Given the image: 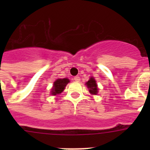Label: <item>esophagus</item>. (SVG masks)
Instances as JSON below:
<instances>
[{"label":"esophagus","instance_id":"obj_1","mask_svg":"<svg viewBox=\"0 0 150 150\" xmlns=\"http://www.w3.org/2000/svg\"><path fill=\"white\" fill-rule=\"evenodd\" d=\"M74 81L79 82V81H80V77H79V76H76L74 78Z\"/></svg>","mask_w":150,"mask_h":150}]
</instances>
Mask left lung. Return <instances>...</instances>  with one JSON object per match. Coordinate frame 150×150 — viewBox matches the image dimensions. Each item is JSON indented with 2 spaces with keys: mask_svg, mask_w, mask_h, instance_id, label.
<instances>
[{
  "mask_svg": "<svg viewBox=\"0 0 150 150\" xmlns=\"http://www.w3.org/2000/svg\"><path fill=\"white\" fill-rule=\"evenodd\" d=\"M90 93L91 95H97L98 92V85H97L96 81L94 77H91L88 82L86 83Z\"/></svg>",
  "mask_w": 150,
  "mask_h": 150,
  "instance_id": "8db88e82",
  "label": "left lung"
}]
</instances>
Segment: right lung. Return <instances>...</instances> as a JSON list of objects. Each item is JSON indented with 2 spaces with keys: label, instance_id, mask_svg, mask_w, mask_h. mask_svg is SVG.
Returning a JSON list of instances; mask_svg holds the SVG:
<instances>
[{
  "label": "right lung",
  "instance_id": "obj_1",
  "mask_svg": "<svg viewBox=\"0 0 150 150\" xmlns=\"http://www.w3.org/2000/svg\"><path fill=\"white\" fill-rule=\"evenodd\" d=\"M70 82L67 78H64V79H57L55 82H54L53 86L52 88L51 95H59L64 91V89L65 88V86H67V83Z\"/></svg>",
  "mask_w": 150,
  "mask_h": 150
}]
</instances>
